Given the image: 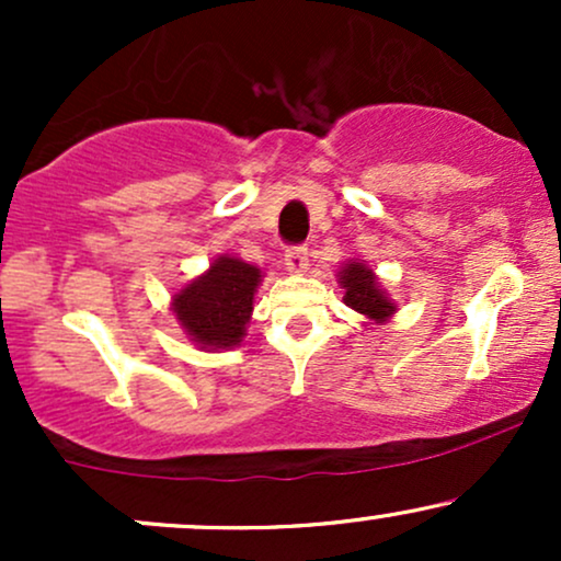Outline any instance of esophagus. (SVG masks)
Returning <instances> with one entry per match:
<instances>
[{
	"label": "esophagus",
	"mask_w": 561,
	"mask_h": 561,
	"mask_svg": "<svg viewBox=\"0 0 561 561\" xmlns=\"http://www.w3.org/2000/svg\"><path fill=\"white\" fill-rule=\"evenodd\" d=\"M285 266H287L289 274H306L308 250L306 248H289L285 253Z\"/></svg>",
	"instance_id": "obj_1"
}]
</instances>
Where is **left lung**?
Returning <instances> with one entry per match:
<instances>
[{
    "instance_id": "1",
    "label": "left lung",
    "mask_w": 561,
    "mask_h": 561,
    "mask_svg": "<svg viewBox=\"0 0 561 561\" xmlns=\"http://www.w3.org/2000/svg\"><path fill=\"white\" fill-rule=\"evenodd\" d=\"M337 285L343 287V302L369 321V324H385L398 311V306L385 289L375 268L362 259L345 261L337 268Z\"/></svg>"
}]
</instances>
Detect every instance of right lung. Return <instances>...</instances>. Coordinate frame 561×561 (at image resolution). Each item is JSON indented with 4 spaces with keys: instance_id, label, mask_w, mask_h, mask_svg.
Listing matches in <instances>:
<instances>
[{
    "instance_id": "obj_1",
    "label": "right lung",
    "mask_w": 561,
    "mask_h": 561,
    "mask_svg": "<svg viewBox=\"0 0 561 561\" xmlns=\"http://www.w3.org/2000/svg\"><path fill=\"white\" fill-rule=\"evenodd\" d=\"M263 272L237 255H218L203 274L171 295V311L186 340L218 353L242 343Z\"/></svg>"
}]
</instances>
